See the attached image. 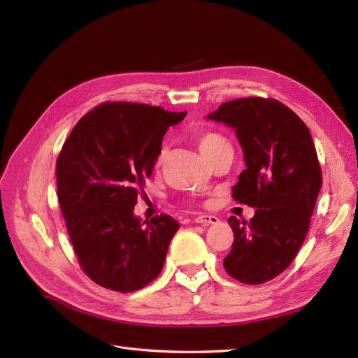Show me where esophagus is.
<instances>
[{"instance_id": "esophagus-1", "label": "esophagus", "mask_w": 358, "mask_h": 358, "mask_svg": "<svg viewBox=\"0 0 358 358\" xmlns=\"http://www.w3.org/2000/svg\"><path fill=\"white\" fill-rule=\"evenodd\" d=\"M195 223H201L204 226H208V224H216L219 223V219L216 216H210V214H201V216H196L194 219Z\"/></svg>"}]
</instances>
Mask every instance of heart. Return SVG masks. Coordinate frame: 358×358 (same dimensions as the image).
Returning a JSON list of instances; mask_svg holds the SVG:
<instances>
[{
    "label": "heart",
    "instance_id": "heart-1",
    "mask_svg": "<svg viewBox=\"0 0 358 358\" xmlns=\"http://www.w3.org/2000/svg\"><path fill=\"white\" fill-rule=\"evenodd\" d=\"M194 139L196 142L198 148L201 150V152L207 157L208 160H213L220 151H223L224 148L231 147V142L227 141L226 136H223L222 134L211 131V129H199L194 134ZM166 155V148H163L160 151L159 155V163L163 162Z\"/></svg>",
    "mask_w": 358,
    "mask_h": 358
}]
</instances>
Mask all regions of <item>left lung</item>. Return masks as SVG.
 Instances as JSON below:
<instances>
[{"instance_id": "left-lung-1", "label": "left lung", "mask_w": 358, "mask_h": 358, "mask_svg": "<svg viewBox=\"0 0 358 358\" xmlns=\"http://www.w3.org/2000/svg\"><path fill=\"white\" fill-rule=\"evenodd\" d=\"M208 119L235 129L247 169L232 196L255 208L250 222L229 217L235 238L223 260L224 270L242 283L268 282L301 248L322 188L311 134L289 107L273 98L232 99Z\"/></svg>"}]
</instances>
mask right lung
Wrapping results in <instances>:
<instances>
[{
    "instance_id": "add662e5",
    "label": "right lung",
    "mask_w": 358,
    "mask_h": 358,
    "mask_svg": "<svg viewBox=\"0 0 358 358\" xmlns=\"http://www.w3.org/2000/svg\"><path fill=\"white\" fill-rule=\"evenodd\" d=\"M187 111L110 101L76 123L57 159V195L82 270L117 292L147 287L164 266L179 223L134 216L159 159L163 136Z\"/></svg>"
}]
</instances>
